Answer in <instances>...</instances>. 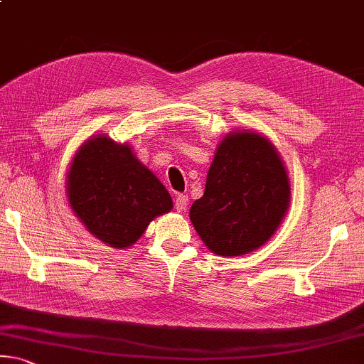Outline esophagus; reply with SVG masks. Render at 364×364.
Returning a JSON list of instances; mask_svg holds the SVG:
<instances>
[{
	"label": "esophagus",
	"instance_id": "34e87169",
	"mask_svg": "<svg viewBox=\"0 0 364 364\" xmlns=\"http://www.w3.org/2000/svg\"><path fill=\"white\" fill-rule=\"evenodd\" d=\"M175 207H176L178 212L186 210V207H188V196L186 194H176Z\"/></svg>",
	"mask_w": 364,
	"mask_h": 364
}]
</instances>
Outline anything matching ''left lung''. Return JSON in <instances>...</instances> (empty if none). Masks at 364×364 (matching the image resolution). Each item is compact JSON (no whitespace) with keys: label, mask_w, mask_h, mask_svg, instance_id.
Here are the masks:
<instances>
[{"label":"left lung","mask_w":364,"mask_h":364,"mask_svg":"<svg viewBox=\"0 0 364 364\" xmlns=\"http://www.w3.org/2000/svg\"><path fill=\"white\" fill-rule=\"evenodd\" d=\"M288 205L290 180L274 144L259 132L236 131L218 144L189 218L217 256H243L272 238Z\"/></svg>","instance_id":"1"}]
</instances>
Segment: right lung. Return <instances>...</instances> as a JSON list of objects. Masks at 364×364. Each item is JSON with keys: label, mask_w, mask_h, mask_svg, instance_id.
<instances>
[{"label": "right lung", "mask_w": 364, "mask_h": 364, "mask_svg": "<svg viewBox=\"0 0 364 364\" xmlns=\"http://www.w3.org/2000/svg\"><path fill=\"white\" fill-rule=\"evenodd\" d=\"M73 212L103 243L124 250L155 217L173 209L171 196L128 144L97 134L74 155L66 178Z\"/></svg>", "instance_id": "1"}]
</instances>
